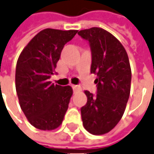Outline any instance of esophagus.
<instances>
[{
	"label": "esophagus",
	"instance_id": "obj_1",
	"mask_svg": "<svg viewBox=\"0 0 154 154\" xmlns=\"http://www.w3.org/2000/svg\"><path fill=\"white\" fill-rule=\"evenodd\" d=\"M71 87L73 88V90H74L75 92H76V91H79L81 90V88L79 87V85H71Z\"/></svg>",
	"mask_w": 154,
	"mask_h": 154
}]
</instances>
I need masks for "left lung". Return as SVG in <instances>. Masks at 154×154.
I'll use <instances>...</instances> for the list:
<instances>
[{"label":"left lung","mask_w":154,"mask_h":154,"mask_svg":"<svg viewBox=\"0 0 154 154\" xmlns=\"http://www.w3.org/2000/svg\"><path fill=\"white\" fill-rule=\"evenodd\" d=\"M78 34L91 48V73L96 75V95L85 91L87 103L81 107L84 128L101 135L115 128L122 117L131 90L132 72L127 52L117 39L100 27Z\"/></svg>","instance_id":"1"}]
</instances>
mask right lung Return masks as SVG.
Segmentation results:
<instances>
[{
    "mask_svg": "<svg viewBox=\"0 0 154 154\" xmlns=\"http://www.w3.org/2000/svg\"><path fill=\"white\" fill-rule=\"evenodd\" d=\"M78 31L47 28L31 40L16 67L20 106L34 128L54 130L63 122L73 90L50 81L63 47Z\"/></svg>",
    "mask_w": 154,
    "mask_h": 154,
    "instance_id": "obj_1",
    "label": "right lung"
}]
</instances>
